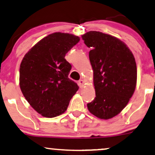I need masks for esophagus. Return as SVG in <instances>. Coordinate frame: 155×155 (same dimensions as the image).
Segmentation results:
<instances>
[{
	"mask_svg": "<svg viewBox=\"0 0 155 155\" xmlns=\"http://www.w3.org/2000/svg\"><path fill=\"white\" fill-rule=\"evenodd\" d=\"M78 86H79L80 88H82V87L84 86L85 82H84V80L80 79L79 81H78Z\"/></svg>",
	"mask_w": 155,
	"mask_h": 155,
	"instance_id": "34e87169",
	"label": "esophagus"
}]
</instances>
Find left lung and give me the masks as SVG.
Segmentation results:
<instances>
[{
  "label": "left lung",
  "instance_id": "1",
  "mask_svg": "<svg viewBox=\"0 0 155 155\" xmlns=\"http://www.w3.org/2000/svg\"><path fill=\"white\" fill-rule=\"evenodd\" d=\"M82 38L91 48L89 60L96 95L87 107L95 117L111 119L125 107L136 89L134 56L125 43L111 35L91 31Z\"/></svg>",
  "mask_w": 155,
  "mask_h": 155
}]
</instances>
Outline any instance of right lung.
<instances>
[{
    "instance_id": "right-lung-1",
    "label": "right lung",
    "mask_w": 155,
    "mask_h": 155,
    "mask_svg": "<svg viewBox=\"0 0 155 155\" xmlns=\"http://www.w3.org/2000/svg\"><path fill=\"white\" fill-rule=\"evenodd\" d=\"M80 41L73 34L56 32L45 36L24 57L19 68V86L32 107L53 118L67 110L78 86L69 78L71 65L64 59Z\"/></svg>"
}]
</instances>
